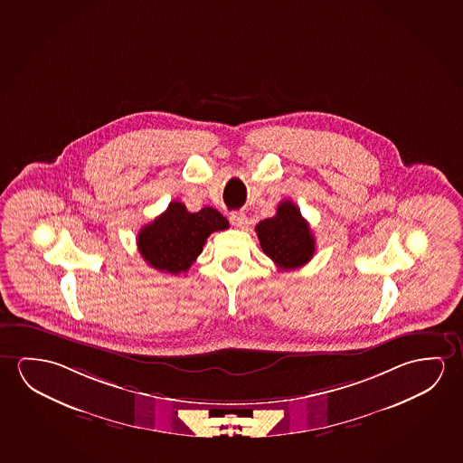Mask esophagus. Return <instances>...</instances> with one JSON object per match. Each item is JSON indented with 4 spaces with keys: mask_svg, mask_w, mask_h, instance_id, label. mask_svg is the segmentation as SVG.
<instances>
[{
    "mask_svg": "<svg viewBox=\"0 0 463 463\" xmlns=\"http://www.w3.org/2000/svg\"><path fill=\"white\" fill-rule=\"evenodd\" d=\"M229 221L234 228L245 229L249 226V218L243 213H232L229 216Z\"/></svg>",
    "mask_w": 463,
    "mask_h": 463,
    "instance_id": "34e87169",
    "label": "esophagus"
}]
</instances>
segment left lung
I'll list each match as a JSON object with an SVG mask.
<instances>
[{
  "label": "left lung",
  "mask_w": 463,
  "mask_h": 463,
  "mask_svg": "<svg viewBox=\"0 0 463 463\" xmlns=\"http://www.w3.org/2000/svg\"><path fill=\"white\" fill-rule=\"evenodd\" d=\"M255 229L266 257L278 264L279 269H298L313 258V232L290 200L280 202L276 214L260 221Z\"/></svg>",
  "instance_id": "8db88e82"
}]
</instances>
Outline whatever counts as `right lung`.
I'll list each match as a JSON object with an SVG mask.
<instances>
[{
	"label": "right lung",
	"mask_w": 463,
	"mask_h": 463,
	"mask_svg": "<svg viewBox=\"0 0 463 463\" xmlns=\"http://www.w3.org/2000/svg\"><path fill=\"white\" fill-rule=\"evenodd\" d=\"M228 228V220L212 206L191 213L184 203L171 202L164 213L139 231L137 249L152 268L178 276L197 260L208 235Z\"/></svg>",
	"instance_id": "obj_1"
}]
</instances>
